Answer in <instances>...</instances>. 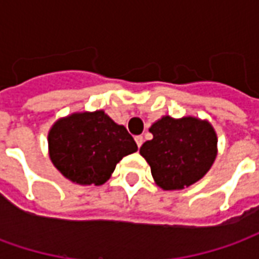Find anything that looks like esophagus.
Returning <instances> with one entry per match:
<instances>
[{
  "label": "esophagus",
  "instance_id": "esophagus-1",
  "mask_svg": "<svg viewBox=\"0 0 259 259\" xmlns=\"http://www.w3.org/2000/svg\"><path fill=\"white\" fill-rule=\"evenodd\" d=\"M136 144H137V147L140 148L141 144H143V141H144V139H143V136H136Z\"/></svg>",
  "mask_w": 259,
  "mask_h": 259
}]
</instances>
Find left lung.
I'll return each mask as SVG.
<instances>
[{
	"instance_id": "8db88e82",
	"label": "left lung",
	"mask_w": 259,
	"mask_h": 259,
	"mask_svg": "<svg viewBox=\"0 0 259 259\" xmlns=\"http://www.w3.org/2000/svg\"><path fill=\"white\" fill-rule=\"evenodd\" d=\"M150 132L152 140L140 147V154L162 190H183L197 183L218 155L217 132L206 119L165 115L151 124Z\"/></svg>"
}]
</instances>
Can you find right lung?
Listing matches in <instances>:
<instances>
[{
  "label": "right lung",
  "mask_w": 259,
  "mask_h": 259,
  "mask_svg": "<svg viewBox=\"0 0 259 259\" xmlns=\"http://www.w3.org/2000/svg\"><path fill=\"white\" fill-rule=\"evenodd\" d=\"M137 151V144L122 124L102 109L73 112L59 118L48 132V154L66 179L80 186H101L116 163Z\"/></svg>",
  "instance_id": "obj_1"
}]
</instances>
